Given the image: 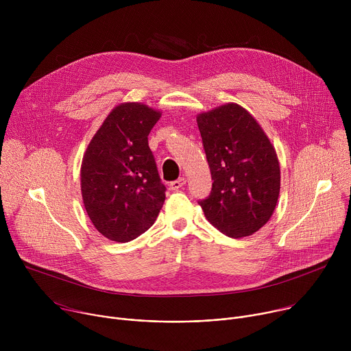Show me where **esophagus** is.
I'll return each mask as SVG.
<instances>
[{"label":"esophagus","mask_w":351,"mask_h":351,"mask_svg":"<svg viewBox=\"0 0 351 351\" xmlns=\"http://www.w3.org/2000/svg\"><path fill=\"white\" fill-rule=\"evenodd\" d=\"M184 184H186V179H184V178H179V179L171 182V183H169V187H171L172 190H179V189L183 187Z\"/></svg>","instance_id":"1"}]
</instances>
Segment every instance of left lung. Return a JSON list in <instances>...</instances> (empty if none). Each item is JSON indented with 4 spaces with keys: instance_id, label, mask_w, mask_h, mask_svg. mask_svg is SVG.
Instances as JSON below:
<instances>
[{
    "instance_id": "obj_1",
    "label": "left lung",
    "mask_w": 351,
    "mask_h": 351,
    "mask_svg": "<svg viewBox=\"0 0 351 351\" xmlns=\"http://www.w3.org/2000/svg\"><path fill=\"white\" fill-rule=\"evenodd\" d=\"M214 180L199 202L206 218L229 237L256 233L272 217L280 190L276 152L258 122L229 103L197 115Z\"/></svg>"
}]
</instances>
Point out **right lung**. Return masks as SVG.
<instances>
[{
  "mask_svg": "<svg viewBox=\"0 0 351 351\" xmlns=\"http://www.w3.org/2000/svg\"><path fill=\"white\" fill-rule=\"evenodd\" d=\"M161 112L140 103L115 107L84 153L82 197L95 229L126 243L148 230L165 202L167 187L148 147Z\"/></svg>",
  "mask_w": 351,
  "mask_h": 351,
  "instance_id": "right-lung-1",
  "label": "right lung"
}]
</instances>
